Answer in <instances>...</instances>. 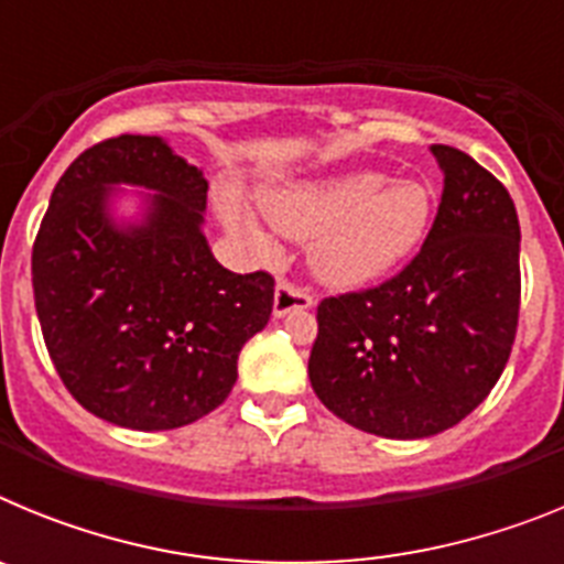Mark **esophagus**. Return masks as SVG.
I'll use <instances>...</instances> for the list:
<instances>
[{"instance_id":"obj_1","label":"esophagus","mask_w":564,"mask_h":564,"mask_svg":"<svg viewBox=\"0 0 564 564\" xmlns=\"http://www.w3.org/2000/svg\"><path fill=\"white\" fill-rule=\"evenodd\" d=\"M313 305V296L305 288H296L288 279H279L273 291V316H288L291 311H305Z\"/></svg>"}]
</instances>
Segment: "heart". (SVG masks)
I'll list each match as a JSON object with an SVG mask.
<instances>
[{
  "mask_svg": "<svg viewBox=\"0 0 564 564\" xmlns=\"http://www.w3.org/2000/svg\"><path fill=\"white\" fill-rule=\"evenodd\" d=\"M262 212L282 237L313 239L311 265L322 282L361 288L421 248L435 217V192L421 181L347 172L271 188L262 194ZM226 217L251 242L268 248V234L237 200L226 203Z\"/></svg>",
  "mask_w": 564,
  "mask_h": 564,
  "instance_id": "1",
  "label": "heart"
}]
</instances>
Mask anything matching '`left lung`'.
<instances>
[{
	"label": "left lung",
	"mask_w": 564,
	"mask_h": 564,
	"mask_svg": "<svg viewBox=\"0 0 564 564\" xmlns=\"http://www.w3.org/2000/svg\"><path fill=\"white\" fill-rule=\"evenodd\" d=\"M443 194L421 251L372 288L318 302L307 376L370 435L415 441L475 412L520 322V220L508 188L455 147H432Z\"/></svg>",
	"instance_id": "obj_1"
}]
</instances>
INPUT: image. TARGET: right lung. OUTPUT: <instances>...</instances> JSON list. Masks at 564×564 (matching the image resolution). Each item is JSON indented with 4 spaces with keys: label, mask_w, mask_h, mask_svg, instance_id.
I'll return each mask as SVG.
<instances>
[{
    "label": "right lung",
    "mask_w": 564,
    "mask_h": 564,
    "mask_svg": "<svg viewBox=\"0 0 564 564\" xmlns=\"http://www.w3.org/2000/svg\"><path fill=\"white\" fill-rule=\"evenodd\" d=\"M107 182L158 187L147 227L118 232ZM208 183L161 138L84 149L53 188L30 273L50 361L84 410L127 430H177L217 410L242 344L268 325L273 276L231 273L200 234Z\"/></svg>",
    "instance_id": "1"
}]
</instances>
